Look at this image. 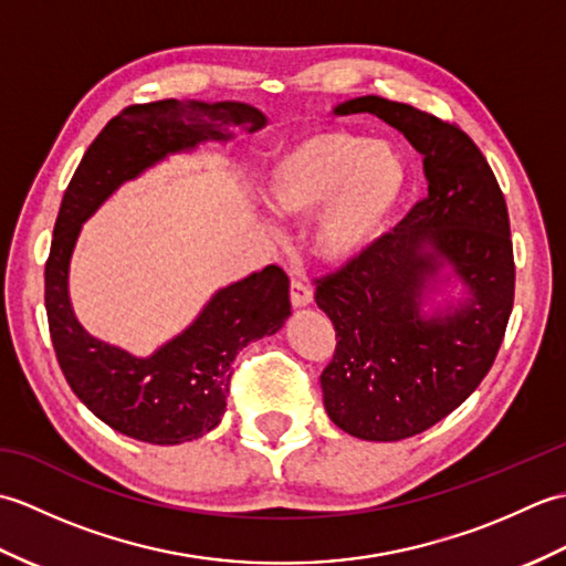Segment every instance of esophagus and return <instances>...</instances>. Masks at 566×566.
<instances>
[{
	"instance_id": "esophagus-1",
	"label": "esophagus",
	"mask_w": 566,
	"mask_h": 566,
	"mask_svg": "<svg viewBox=\"0 0 566 566\" xmlns=\"http://www.w3.org/2000/svg\"><path fill=\"white\" fill-rule=\"evenodd\" d=\"M290 292H292V306L294 308H302V306H308L311 302H314V290H311V286L304 280H296V276L292 280Z\"/></svg>"
}]
</instances>
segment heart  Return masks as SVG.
<instances>
[{
	"label": "heart",
	"mask_w": 566,
	"mask_h": 566,
	"mask_svg": "<svg viewBox=\"0 0 566 566\" xmlns=\"http://www.w3.org/2000/svg\"><path fill=\"white\" fill-rule=\"evenodd\" d=\"M403 155L384 140L323 128L276 155L264 197L280 216L316 213L311 250L345 264L377 243L406 195Z\"/></svg>",
	"instance_id": "heart-1"
}]
</instances>
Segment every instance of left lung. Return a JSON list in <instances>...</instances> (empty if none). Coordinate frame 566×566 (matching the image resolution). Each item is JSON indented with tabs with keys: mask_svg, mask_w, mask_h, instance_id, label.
Returning a JSON list of instances; mask_svg holds the SVG:
<instances>
[{
	"mask_svg": "<svg viewBox=\"0 0 566 566\" xmlns=\"http://www.w3.org/2000/svg\"><path fill=\"white\" fill-rule=\"evenodd\" d=\"M335 114H375L423 155L428 197L391 233L316 284L335 353L321 371L323 406L359 440L394 442L450 416L489 375L515 292L511 223L486 158L442 118L367 94ZM450 263L467 305L426 319L422 296Z\"/></svg>",
	"mask_w": 566,
	"mask_h": 566,
	"instance_id": "left-lung-1",
	"label": "left lung"
}]
</instances>
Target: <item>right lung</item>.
Instances as JSON below:
<instances>
[{
    "instance_id": "right-lung-1",
    "label": "right lung",
    "mask_w": 566,
    "mask_h": 566,
    "mask_svg": "<svg viewBox=\"0 0 566 566\" xmlns=\"http://www.w3.org/2000/svg\"><path fill=\"white\" fill-rule=\"evenodd\" d=\"M268 124L240 102L163 99L126 106L84 153L60 203L45 262V311L57 365L77 399L106 426L153 444H179L221 423L235 355L292 316L290 276L276 264L216 292L199 318L150 357H134L84 331L72 314L67 268L82 223L126 179L165 155L228 140Z\"/></svg>"
}]
</instances>
